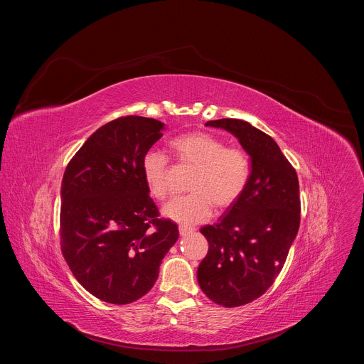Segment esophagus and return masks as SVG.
<instances>
[{"label":"esophagus","mask_w":364,"mask_h":364,"mask_svg":"<svg viewBox=\"0 0 364 364\" xmlns=\"http://www.w3.org/2000/svg\"><path fill=\"white\" fill-rule=\"evenodd\" d=\"M178 230H180V235H181V236H187V235H190V233L194 232L193 228H187V226H183V225L178 226Z\"/></svg>","instance_id":"obj_1"}]
</instances>
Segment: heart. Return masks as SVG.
Segmentation results:
<instances>
[{"label":"heart","instance_id":"heart-1","mask_svg":"<svg viewBox=\"0 0 364 364\" xmlns=\"http://www.w3.org/2000/svg\"><path fill=\"white\" fill-rule=\"evenodd\" d=\"M176 159L194 167L188 181L191 193L173 198L164 207V216L184 225H194L216 209L232 205L245 191L250 177V161L245 149L228 146L219 136L193 131L170 142ZM170 160L159 151L144 155L142 173L149 193L159 200L170 196Z\"/></svg>","mask_w":364,"mask_h":364}]
</instances>
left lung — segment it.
I'll return each mask as SVG.
<instances>
[{
    "label": "left lung",
    "instance_id": "left-lung-1",
    "mask_svg": "<svg viewBox=\"0 0 364 364\" xmlns=\"http://www.w3.org/2000/svg\"><path fill=\"white\" fill-rule=\"evenodd\" d=\"M207 127L233 134L250 157L242 196L215 225L200 229L209 250L197 269L201 291L232 308L264 295L279 275L299 229V184L278 144L242 119H218Z\"/></svg>",
    "mask_w": 364,
    "mask_h": 364
}]
</instances>
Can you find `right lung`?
<instances>
[{
    "label": "right lung",
    "instance_id": "right-lung-1",
    "mask_svg": "<svg viewBox=\"0 0 364 364\" xmlns=\"http://www.w3.org/2000/svg\"><path fill=\"white\" fill-rule=\"evenodd\" d=\"M164 124L121 117L93 132L62 181L60 247L79 284L96 298L129 304L155 284L178 226L160 219L142 160Z\"/></svg>",
    "mask_w": 364,
    "mask_h": 364
}]
</instances>
